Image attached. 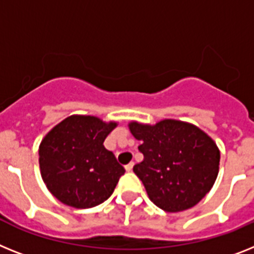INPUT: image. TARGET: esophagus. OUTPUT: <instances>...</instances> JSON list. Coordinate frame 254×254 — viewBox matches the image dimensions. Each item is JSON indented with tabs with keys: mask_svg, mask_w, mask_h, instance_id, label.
Masks as SVG:
<instances>
[{
	"mask_svg": "<svg viewBox=\"0 0 254 254\" xmlns=\"http://www.w3.org/2000/svg\"><path fill=\"white\" fill-rule=\"evenodd\" d=\"M133 167H134V163L131 161V163H129L125 165V169H127V172H131V170H133Z\"/></svg>",
	"mask_w": 254,
	"mask_h": 254,
	"instance_id": "1",
	"label": "esophagus"
}]
</instances>
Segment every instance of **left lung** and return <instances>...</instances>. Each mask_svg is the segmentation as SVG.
Returning <instances> with one entry per match:
<instances>
[{
    "label": "left lung",
    "mask_w": 254,
    "mask_h": 254,
    "mask_svg": "<svg viewBox=\"0 0 254 254\" xmlns=\"http://www.w3.org/2000/svg\"><path fill=\"white\" fill-rule=\"evenodd\" d=\"M143 160L134 173L147 195L165 212H182L209 192L218 176L219 150L214 140L192 124L178 120L144 125L129 124Z\"/></svg>",
    "instance_id": "8db88e82"
}]
</instances>
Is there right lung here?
<instances>
[{
	"mask_svg": "<svg viewBox=\"0 0 254 254\" xmlns=\"http://www.w3.org/2000/svg\"><path fill=\"white\" fill-rule=\"evenodd\" d=\"M116 125L72 115L45 135L38 148L41 177L61 203L85 209L112 195L125 169L103 142Z\"/></svg>",
	"mask_w": 254,
	"mask_h": 254,
	"instance_id": "1",
	"label": "right lung"
}]
</instances>
